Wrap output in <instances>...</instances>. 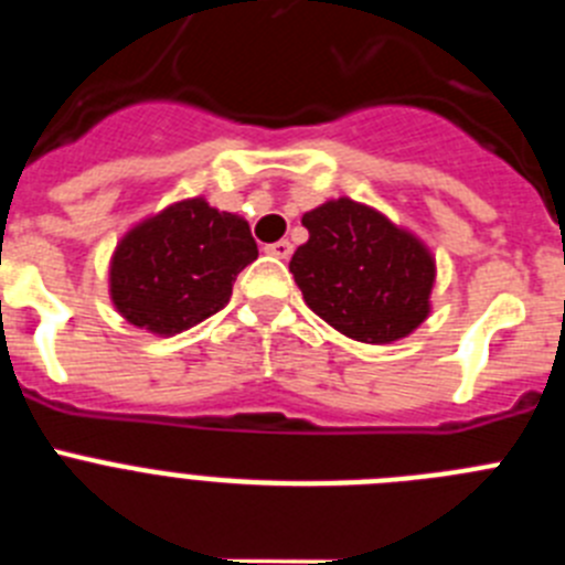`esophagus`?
Instances as JSON below:
<instances>
[{
	"label": "esophagus",
	"instance_id": "obj_1",
	"mask_svg": "<svg viewBox=\"0 0 565 565\" xmlns=\"http://www.w3.org/2000/svg\"><path fill=\"white\" fill-rule=\"evenodd\" d=\"M294 246L288 243V239H277V243H271V246H266V254H271V257H279V259H288L291 257Z\"/></svg>",
	"mask_w": 565,
	"mask_h": 565
}]
</instances>
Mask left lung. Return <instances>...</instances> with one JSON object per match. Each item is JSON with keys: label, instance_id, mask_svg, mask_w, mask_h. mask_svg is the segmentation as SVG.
Instances as JSON below:
<instances>
[{"label": "left lung", "instance_id": "1", "mask_svg": "<svg viewBox=\"0 0 565 565\" xmlns=\"http://www.w3.org/2000/svg\"><path fill=\"white\" fill-rule=\"evenodd\" d=\"M302 226L308 243L288 268L328 326L356 342L387 344L427 319L436 259L422 239L351 198L311 209Z\"/></svg>", "mask_w": 565, "mask_h": 565}]
</instances>
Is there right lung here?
Returning a JSON list of instances; mask_svg holds the SVG:
<instances>
[{
	"mask_svg": "<svg viewBox=\"0 0 565 565\" xmlns=\"http://www.w3.org/2000/svg\"><path fill=\"white\" fill-rule=\"evenodd\" d=\"M254 259L248 223L192 198L124 234L109 263V297L135 328L172 337L226 308Z\"/></svg>",
	"mask_w": 565,
	"mask_h": 565,
	"instance_id": "right-lung-1",
	"label": "right lung"
}]
</instances>
